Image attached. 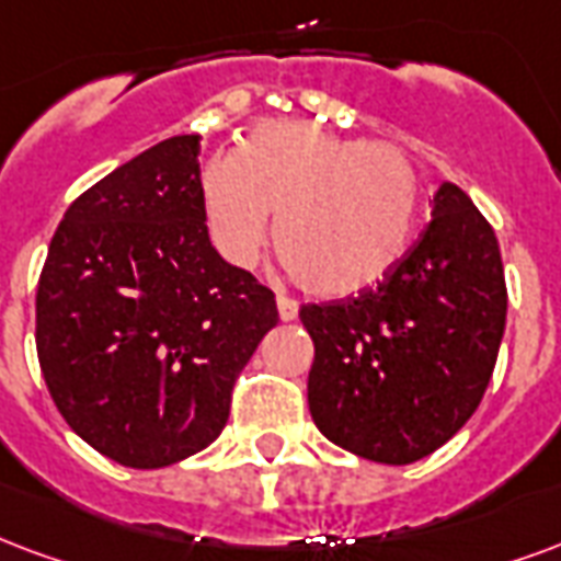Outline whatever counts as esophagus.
<instances>
[{
  "label": "esophagus",
  "mask_w": 561,
  "mask_h": 561,
  "mask_svg": "<svg viewBox=\"0 0 561 561\" xmlns=\"http://www.w3.org/2000/svg\"><path fill=\"white\" fill-rule=\"evenodd\" d=\"M276 309H279L282 321H294L297 312H300V306H297V300H291V297H276Z\"/></svg>",
  "instance_id": "esophagus-1"
}]
</instances>
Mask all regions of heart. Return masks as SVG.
<instances>
[{
  "instance_id": "b5f03b06",
  "label": "heart",
  "mask_w": 561,
  "mask_h": 561,
  "mask_svg": "<svg viewBox=\"0 0 561 561\" xmlns=\"http://www.w3.org/2000/svg\"><path fill=\"white\" fill-rule=\"evenodd\" d=\"M202 207L207 234L234 267L261 259L276 210L273 240L294 279L318 297H351L408 252L419 175L396 145L270 122L202 172Z\"/></svg>"
}]
</instances>
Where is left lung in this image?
Wrapping results in <instances>:
<instances>
[{
    "label": "left lung",
    "mask_w": 561,
    "mask_h": 561,
    "mask_svg": "<svg viewBox=\"0 0 561 561\" xmlns=\"http://www.w3.org/2000/svg\"><path fill=\"white\" fill-rule=\"evenodd\" d=\"M505 306L491 222L460 186L443 184L431 222L375 288L300 309L314 342V425L377 463L401 467L439 449L491 383Z\"/></svg>",
    "instance_id": "8db88e82"
}]
</instances>
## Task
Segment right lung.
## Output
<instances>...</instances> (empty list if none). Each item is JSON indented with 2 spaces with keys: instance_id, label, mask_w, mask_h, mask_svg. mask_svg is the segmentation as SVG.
Instances as JSON below:
<instances>
[{
  "instance_id": "1",
  "label": "right lung",
  "mask_w": 561,
  "mask_h": 561,
  "mask_svg": "<svg viewBox=\"0 0 561 561\" xmlns=\"http://www.w3.org/2000/svg\"><path fill=\"white\" fill-rule=\"evenodd\" d=\"M276 297L210 247L198 136H172L89 186L37 279V363L91 449L157 470L226 428Z\"/></svg>"
}]
</instances>
